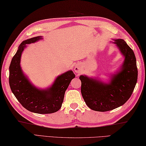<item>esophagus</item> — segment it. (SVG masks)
I'll return each mask as SVG.
<instances>
[{"instance_id":"obj_1","label":"esophagus","mask_w":146,"mask_h":146,"mask_svg":"<svg viewBox=\"0 0 146 146\" xmlns=\"http://www.w3.org/2000/svg\"><path fill=\"white\" fill-rule=\"evenodd\" d=\"M74 70H75L76 72H79V67H76L75 68H74Z\"/></svg>"}]
</instances>
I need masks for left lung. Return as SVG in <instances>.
Instances as JSON below:
<instances>
[{
    "label": "left lung",
    "mask_w": 146,
    "mask_h": 146,
    "mask_svg": "<svg viewBox=\"0 0 146 146\" xmlns=\"http://www.w3.org/2000/svg\"><path fill=\"white\" fill-rule=\"evenodd\" d=\"M124 63L119 72L105 84L87 76H81V94L86 105L94 111H107L123 105L131 96L137 81L138 70L134 53L122 39L115 40Z\"/></svg>",
    "instance_id": "obj_1"
}]
</instances>
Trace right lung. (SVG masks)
<instances>
[{
    "label": "right lung",
    "instance_id": "add662e5",
    "mask_svg": "<svg viewBox=\"0 0 146 146\" xmlns=\"http://www.w3.org/2000/svg\"><path fill=\"white\" fill-rule=\"evenodd\" d=\"M40 39L41 36L33 37L21 43L11 62L9 81L12 92L24 108L36 113L48 114L60 110L65 92L76 76L72 70L67 71L58 76L52 87L46 90H38L29 82L21 68V56L26 44Z\"/></svg>",
    "mask_w": 146,
    "mask_h": 146
}]
</instances>
